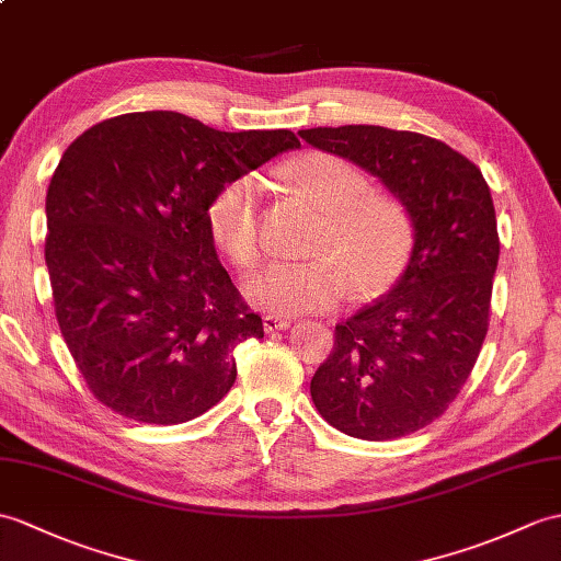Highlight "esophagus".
<instances>
[{"instance_id": "obj_1", "label": "esophagus", "mask_w": 561, "mask_h": 561, "mask_svg": "<svg viewBox=\"0 0 561 561\" xmlns=\"http://www.w3.org/2000/svg\"><path fill=\"white\" fill-rule=\"evenodd\" d=\"M289 324H291V320L289 318H282V316H265L263 318V328H265V332H282V330H289Z\"/></svg>"}]
</instances>
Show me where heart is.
<instances>
[{"label": "heart", "mask_w": 561, "mask_h": 561, "mask_svg": "<svg viewBox=\"0 0 561 561\" xmlns=\"http://www.w3.org/2000/svg\"><path fill=\"white\" fill-rule=\"evenodd\" d=\"M289 186L322 215L308 243L306 263H275L255 275L245 294L270 312L328 310L351 291L358 301L387 294L413 251V221L392 195L375 193L370 176L330 152H308L284 169ZM263 179L239 174L207 203L205 219L217 249L251 270L263 255L260 210Z\"/></svg>", "instance_id": "b5f03b06"}]
</instances>
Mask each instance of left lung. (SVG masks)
<instances>
[{
	"mask_svg": "<svg viewBox=\"0 0 561 561\" xmlns=\"http://www.w3.org/2000/svg\"><path fill=\"white\" fill-rule=\"evenodd\" d=\"M356 162L413 221V253L382 301L334 328L310 380L320 415L344 435L382 442L437 421L471 375L490 324L497 217L480 169L447 142L385 126L298 131Z\"/></svg>",
	"mask_w": 561,
	"mask_h": 561,
	"instance_id": "1",
	"label": "left lung"
}]
</instances>
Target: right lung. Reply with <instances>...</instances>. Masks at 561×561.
<instances>
[{
  "label": "right lung",
  "mask_w": 561,
  "mask_h": 561,
  "mask_svg": "<svg viewBox=\"0 0 561 561\" xmlns=\"http://www.w3.org/2000/svg\"><path fill=\"white\" fill-rule=\"evenodd\" d=\"M298 146L286 128L227 134L179 112H136L61 154L45 263L61 336L100 403L176 425L229 392L233 348L265 332L217 260L205 210L225 181Z\"/></svg>",
  "instance_id": "add662e5"
}]
</instances>
